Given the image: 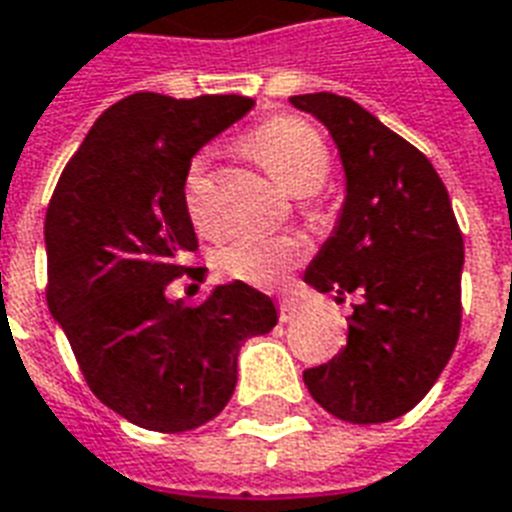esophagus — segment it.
Here are the masks:
<instances>
[{"instance_id":"1","label":"esophagus","mask_w":512,"mask_h":512,"mask_svg":"<svg viewBox=\"0 0 512 512\" xmlns=\"http://www.w3.org/2000/svg\"><path fill=\"white\" fill-rule=\"evenodd\" d=\"M296 318H299V307H296L291 299H280V320H283V323H291V320Z\"/></svg>"}]
</instances>
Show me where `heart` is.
<instances>
[{"mask_svg": "<svg viewBox=\"0 0 512 512\" xmlns=\"http://www.w3.org/2000/svg\"><path fill=\"white\" fill-rule=\"evenodd\" d=\"M245 152L291 194L318 192L331 168V157L318 130L296 117H275L245 138ZM184 205L197 229L213 227V186L202 162H194L184 181ZM307 245L296 235H240L221 245L216 269L240 283L272 288L304 259Z\"/></svg>", "mask_w": 512, "mask_h": 512, "instance_id": "obj_1", "label": "heart"}]
</instances>
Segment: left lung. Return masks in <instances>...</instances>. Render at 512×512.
I'll use <instances>...</instances> for the list:
<instances>
[{
  "label": "left lung",
  "mask_w": 512,
  "mask_h": 512,
  "mask_svg": "<svg viewBox=\"0 0 512 512\" xmlns=\"http://www.w3.org/2000/svg\"><path fill=\"white\" fill-rule=\"evenodd\" d=\"M331 133L344 202L304 272L320 293H355L347 344L304 371L328 414L352 425L403 417L449 363L462 320L465 243L433 162L352 98L291 95Z\"/></svg>",
  "instance_id": "1"
}]
</instances>
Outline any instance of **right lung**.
<instances>
[{"label": "right lung", "mask_w": 512, "mask_h": 512, "mask_svg": "<svg viewBox=\"0 0 512 512\" xmlns=\"http://www.w3.org/2000/svg\"><path fill=\"white\" fill-rule=\"evenodd\" d=\"M245 95L136 93L106 109L63 168L45 219L47 304L95 398L157 433L227 406L245 339L277 326L251 285L168 299L197 237L184 205L192 157L251 112Z\"/></svg>", "instance_id": "add662e5"}]
</instances>
